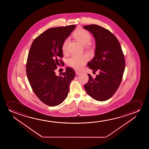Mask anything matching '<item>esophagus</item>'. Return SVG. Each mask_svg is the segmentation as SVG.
Returning <instances> with one entry per match:
<instances>
[{
	"label": "esophagus",
	"mask_w": 149,
	"mask_h": 149,
	"mask_svg": "<svg viewBox=\"0 0 149 149\" xmlns=\"http://www.w3.org/2000/svg\"><path fill=\"white\" fill-rule=\"evenodd\" d=\"M75 73L76 75V76L79 75V74H81V73H80V72H79L77 71H76Z\"/></svg>",
	"instance_id": "esophagus-1"
}]
</instances>
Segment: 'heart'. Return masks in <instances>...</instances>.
Returning <instances> with one entry per match:
<instances>
[{
	"label": "heart",
	"mask_w": 149,
	"mask_h": 149,
	"mask_svg": "<svg viewBox=\"0 0 149 149\" xmlns=\"http://www.w3.org/2000/svg\"><path fill=\"white\" fill-rule=\"evenodd\" d=\"M73 37L80 43L83 45H87L89 47L92 46L93 43L90 40L91 37L90 33L84 29H78L74 33ZM68 39H65L62 44V51L63 53L67 52V46L68 44ZM89 59V56L86 54H74L72 55L68 61V64L71 67L77 70L81 69L84 67Z\"/></svg>",
	"instance_id": "b5f03b06"
}]
</instances>
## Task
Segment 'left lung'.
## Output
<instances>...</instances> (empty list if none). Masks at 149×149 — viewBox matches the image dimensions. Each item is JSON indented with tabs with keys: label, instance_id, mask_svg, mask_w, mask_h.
Returning <instances> with one entry per match:
<instances>
[{
	"label": "left lung",
	"instance_id": "obj_1",
	"mask_svg": "<svg viewBox=\"0 0 149 149\" xmlns=\"http://www.w3.org/2000/svg\"><path fill=\"white\" fill-rule=\"evenodd\" d=\"M83 27L92 33L96 43L95 56L88 65L93 71H99L95 78L88 74L89 80L84 88L92 98L104 101L120 85L125 67L124 55L118 39L110 31L95 24Z\"/></svg>",
	"mask_w": 149,
	"mask_h": 149
}]
</instances>
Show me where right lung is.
Returning <instances> with one entry per match:
<instances>
[{"label":"right lung","mask_w":149,"mask_h":149,"mask_svg":"<svg viewBox=\"0 0 149 149\" xmlns=\"http://www.w3.org/2000/svg\"><path fill=\"white\" fill-rule=\"evenodd\" d=\"M75 25L49 29L33 41L26 63L29 82L36 96L50 106L61 104L67 97L70 82L75 77L72 68H67L61 76L55 75L57 65L62 64L63 41L75 28Z\"/></svg>","instance_id":"obj_1"}]
</instances>
